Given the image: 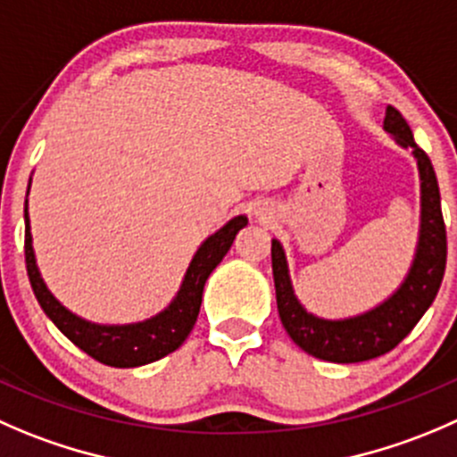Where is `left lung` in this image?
Returning a JSON list of instances; mask_svg holds the SVG:
<instances>
[{
    "label": "left lung",
    "mask_w": 457,
    "mask_h": 457,
    "mask_svg": "<svg viewBox=\"0 0 457 457\" xmlns=\"http://www.w3.org/2000/svg\"><path fill=\"white\" fill-rule=\"evenodd\" d=\"M384 129L393 134L400 147L413 152L422 180V225H420L418 250H415L413 265L395 295L378 308L351 319L330 321V319L314 317L305 312L303 305L296 301L281 243L272 241V274L283 328L301 351L323 361L355 364V361H369L386 355L422 319L436 299L445 277L446 228L442 219L436 171L424 149L415 145L409 122L402 118L395 106L386 109Z\"/></svg>",
    "instance_id": "1"
}]
</instances>
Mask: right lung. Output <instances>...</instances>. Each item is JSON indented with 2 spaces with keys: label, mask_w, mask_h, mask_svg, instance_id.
I'll list each match as a JSON object with an SVG mask.
<instances>
[{
  "label": "right lung",
  "mask_w": 457,
  "mask_h": 457,
  "mask_svg": "<svg viewBox=\"0 0 457 457\" xmlns=\"http://www.w3.org/2000/svg\"><path fill=\"white\" fill-rule=\"evenodd\" d=\"M29 203V201H26ZM26 219V237H24V254L26 270H29L30 286L39 305L46 312V317L62 330V335L69 337L79 351L87 353L96 361L113 369H134V366L152 364L161 357L170 355L187 339L196 323L198 310H201L203 287L212 270L223 261L228 250L232 247L234 238L247 225L245 216H237L228 225L212 234L189 263L185 281L180 286L179 295L171 301L170 308L162 310L156 317L129 326H97V323L84 321L75 317L71 310H66L55 296L48 292L46 283L39 277L37 263L33 254V238H30L29 225V207L24 210Z\"/></svg>",
  "instance_id": "obj_1"
}]
</instances>
